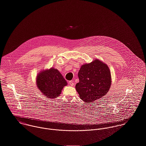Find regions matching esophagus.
<instances>
[{
    "mask_svg": "<svg viewBox=\"0 0 146 146\" xmlns=\"http://www.w3.org/2000/svg\"><path fill=\"white\" fill-rule=\"evenodd\" d=\"M68 84H69V85H70V86H74V85H75L74 82H73L71 81H70L68 82Z\"/></svg>",
    "mask_w": 146,
    "mask_h": 146,
    "instance_id": "obj_1",
    "label": "esophagus"
}]
</instances>
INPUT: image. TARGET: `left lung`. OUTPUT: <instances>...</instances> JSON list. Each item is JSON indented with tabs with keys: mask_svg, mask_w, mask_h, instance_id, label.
Segmentation results:
<instances>
[{
	"mask_svg": "<svg viewBox=\"0 0 146 146\" xmlns=\"http://www.w3.org/2000/svg\"><path fill=\"white\" fill-rule=\"evenodd\" d=\"M79 82L76 89L80 99L91 103L105 95L109 92L111 79L108 65L99 60L82 65L78 73Z\"/></svg>",
	"mask_w": 146,
	"mask_h": 146,
	"instance_id": "8db88e82",
	"label": "left lung"
}]
</instances>
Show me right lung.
<instances>
[{"label": "right lung", "instance_id": "1", "mask_svg": "<svg viewBox=\"0 0 146 146\" xmlns=\"http://www.w3.org/2000/svg\"><path fill=\"white\" fill-rule=\"evenodd\" d=\"M66 85V81L61 73L53 68L43 71L37 77V85L40 92L51 99L59 96Z\"/></svg>", "mask_w": 146, "mask_h": 146}]
</instances>
